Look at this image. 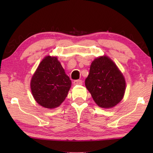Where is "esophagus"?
<instances>
[{
    "mask_svg": "<svg viewBox=\"0 0 153 153\" xmlns=\"http://www.w3.org/2000/svg\"><path fill=\"white\" fill-rule=\"evenodd\" d=\"M73 83H74V85H82L83 82H82V80H81V79H77V80L74 81Z\"/></svg>",
    "mask_w": 153,
    "mask_h": 153,
    "instance_id": "esophagus-1",
    "label": "esophagus"
}]
</instances>
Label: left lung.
I'll list each match as a JSON object with an SVG mask.
<instances>
[{
	"instance_id": "obj_1",
	"label": "left lung",
	"mask_w": 153,
	"mask_h": 153,
	"mask_svg": "<svg viewBox=\"0 0 153 153\" xmlns=\"http://www.w3.org/2000/svg\"><path fill=\"white\" fill-rule=\"evenodd\" d=\"M86 88L99 106L111 108L124 95L126 81L115 63L106 56L95 58L85 79Z\"/></svg>"
}]
</instances>
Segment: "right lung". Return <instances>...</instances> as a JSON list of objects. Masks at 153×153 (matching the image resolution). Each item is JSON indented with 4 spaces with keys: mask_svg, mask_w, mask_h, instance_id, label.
<instances>
[{
    "mask_svg": "<svg viewBox=\"0 0 153 153\" xmlns=\"http://www.w3.org/2000/svg\"><path fill=\"white\" fill-rule=\"evenodd\" d=\"M71 82L56 56H47L31 80V90L39 105L47 108L59 106L68 95Z\"/></svg>",
    "mask_w": 153,
    "mask_h": 153,
    "instance_id": "1",
    "label": "right lung"
}]
</instances>
